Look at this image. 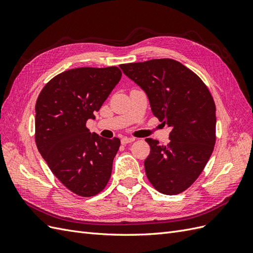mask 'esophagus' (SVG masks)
Here are the masks:
<instances>
[{"mask_svg": "<svg viewBox=\"0 0 253 253\" xmlns=\"http://www.w3.org/2000/svg\"><path fill=\"white\" fill-rule=\"evenodd\" d=\"M133 141H135V138H127V137H125V138L121 139L122 144H127V143H131Z\"/></svg>", "mask_w": 253, "mask_h": 253, "instance_id": "34e87169", "label": "esophagus"}]
</instances>
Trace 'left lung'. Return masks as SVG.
I'll list each match as a JSON object with an SVG mask.
<instances>
[{"label": "left lung", "instance_id": "obj_1", "mask_svg": "<svg viewBox=\"0 0 253 253\" xmlns=\"http://www.w3.org/2000/svg\"><path fill=\"white\" fill-rule=\"evenodd\" d=\"M147 93L154 116L172 127L170 143L147 138L145 174L158 192L175 195L198 178L216 141L215 103L198 76L173 59L120 64Z\"/></svg>", "mask_w": 253, "mask_h": 253}]
</instances>
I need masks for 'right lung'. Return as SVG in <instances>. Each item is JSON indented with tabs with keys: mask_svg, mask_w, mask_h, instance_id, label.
<instances>
[{
	"mask_svg": "<svg viewBox=\"0 0 253 253\" xmlns=\"http://www.w3.org/2000/svg\"><path fill=\"white\" fill-rule=\"evenodd\" d=\"M117 66L78 67L57 75L36 102L35 140L53 175L75 194L90 197L108 185L120 139L89 132L94 118L121 79Z\"/></svg>",
	"mask_w": 253,
	"mask_h": 253,
	"instance_id": "obj_1",
	"label": "right lung"
}]
</instances>
